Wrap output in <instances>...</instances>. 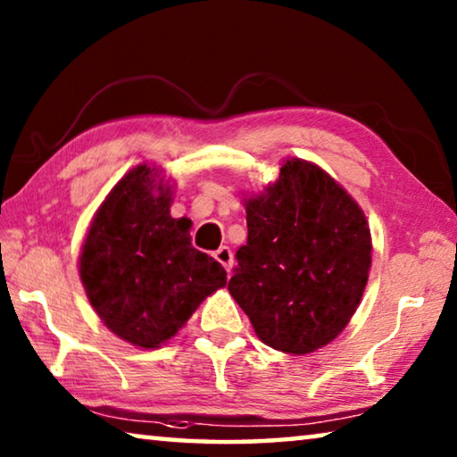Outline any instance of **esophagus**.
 I'll use <instances>...</instances> for the list:
<instances>
[{"label": "esophagus", "instance_id": "esophagus-1", "mask_svg": "<svg viewBox=\"0 0 457 457\" xmlns=\"http://www.w3.org/2000/svg\"><path fill=\"white\" fill-rule=\"evenodd\" d=\"M213 258L220 262V264L228 270H231V266H234V253H231V250L228 245H221L218 252H213Z\"/></svg>", "mask_w": 457, "mask_h": 457}]
</instances>
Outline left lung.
I'll return each mask as SVG.
<instances>
[{
	"mask_svg": "<svg viewBox=\"0 0 457 457\" xmlns=\"http://www.w3.org/2000/svg\"><path fill=\"white\" fill-rule=\"evenodd\" d=\"M244 207L247 244L236 252L229 294L264 345L288 354L322 349L365 292L373 250L365 213L324 169L296 157Z\"/></svg>",
	"mask_w": 457,
	"mask_h": 457,
	"instance_id": "1",
	"label": "left lung"
}]
</instances>
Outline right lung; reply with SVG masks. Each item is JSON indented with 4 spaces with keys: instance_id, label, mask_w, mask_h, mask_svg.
Returning <instances> with one entry per match:
<instances>
[{
    "instance_id": "obj_1",
    "label": "right lung",
    "mask_w": 457,
    "mask_h": 457,
    "mask_svg": "<svg viewBox=\"0 0 457 457\" xmlns=\"http://www.w3.org/2000/svg\"><path fill=\"white\" fill-rule=\"evenodd\" d=\"M175 183L141 163L114 185L90 221L79 272L104 327L137 349H159L228 284L213 258L171 218Z\"/></svg>"
}]
</instances>
